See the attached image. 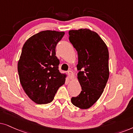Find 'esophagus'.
<instances>
[{"mask_svg":"<svg viewBox=\"0 0 133 133\" xmlns=\"http://www.w3.org/2000/svg\"><path fill=\"white\" fill-rule=\"evenodd\" d=\"M68 74L69 77L70 79L73 80V79L75 78V77H74V73L72 71H70V70H69V71H68Z\"/></svg>","mask_w":133,"mask_h":133,"instance_id":"1","label":"esophagus"}]
</instances>
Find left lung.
<instances>
[{"instance_id":"left-lung-1","label":"left lung","mask_w":133,"mask_h":133,"mask_svg":"<svg viewBox=\"0 0 133 133\" xmlns=\"http://www.w3.org/2000/svg\"><path fill=\"white\" fill-rule=\"evenodd\" d=\"M69 35L78 56L77 78L82 89L71 102L79 108L88 109L102 95L109 78L108 49L100 36L88 28L72 30Z\"/></svg>"}]
</instances>
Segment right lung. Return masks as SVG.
<instances>
[{"instance_id": "1", "label": "right lung", "mask_w": 133, "mask_h": 133, "mask_svg": "<svg viewBox=\"0 0 133 133\" xmlns=\"http://www.w3.org/2000/svg\"><path fill=\"white\" fill-rule=\"evenodd\" d=\"M64 32L42 31L28 38L22 47L17 64L19 80L25 92L37 104L52 102L66 75L58 70L56 44Z\"/></svg>"}]
</instances>
